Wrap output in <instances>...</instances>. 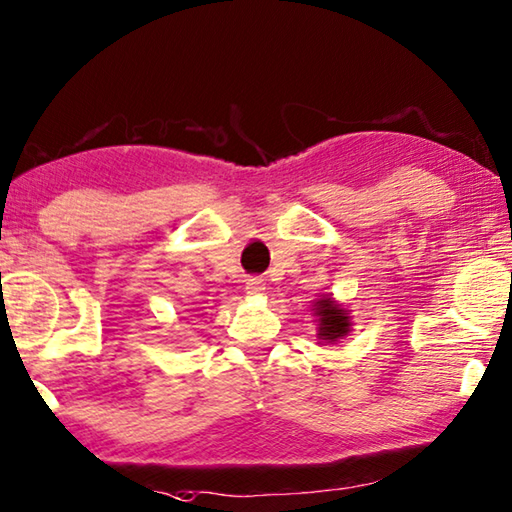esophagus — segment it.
<instances>
[{"mask_svg": "<svg viewBox=\"0 0 512 512\" xmlns=\"http://www.w3.org/2000/svg\"><path fill=\"white\" fill-rule=\"evenodd\" d=\"M265 290V281L261 279V276H251V279H247V292L249 294H261Z\"/></svg>", "mask_w": 512, "mask_h": 512, "instance_id": "obj_1", "label": "esophagus"}]
</instances>
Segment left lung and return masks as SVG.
I'll list each match as a JSON object with an SVG mask.
<instances>
[{"label": "left lung", "instance_id": "left-lung-1", "mask_svg": "<svg viewBox=\"0 0 512 512\" xmlns=\"http://www.w3.org/2000/svg\"><path fill=\"white\" fill-rule=\"evenodd\" d=\"M317 315H319V337L321 339L337 342L339 337H344L348 333L351 321H348V317H346V310L339 308L333 299H319Z\"/></svg>", "mask_w": 512, "mask_h": 512}]
</instances>
